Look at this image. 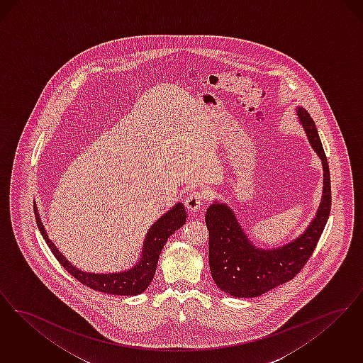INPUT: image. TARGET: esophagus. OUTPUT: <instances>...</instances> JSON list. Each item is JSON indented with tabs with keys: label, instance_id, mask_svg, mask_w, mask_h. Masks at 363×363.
Instances as JSON below:
<instances>
[{
	"label": "esophagus",
	"instance_id": "obj_1",
	"mask_svg": "<svg viewBox=\"0 0 363 363\" xmlns=\"http://www.w3.org/2000/svg\"><path fill=\"white\" fill-rule=\"evenodd\" d=\"M203 201H205V194L203 192L192 191V192H189V196L186 198L184 203H186V207H187L189 211L196 213L198 208L203 203Z\"/></svg>",
	"mask_w": 363,
	"mask_h": 363
}]
</instances>
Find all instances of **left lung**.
Returning <instances> with one entry per match:
<instances>
[{"mask_svg":"<svg viewBox=\"0 0 363 363\" xmlns=\"http://www.w3.org/2000/svg\"><path fill=\"white\" fill-rule=\"evenodd\" d=\"M297 115L309 142L323 161L324 189L315 218L303 235L277 250L256 248L226 205L207 208L208 264L217 286L233 297H259L277 286L291 281L315 252L331 213V177L327 156L309 112L298 107Z\"/></svg>","mask_w":363,"mask_h":363,"instance_id":"1","label":"left lung"}]
</instances>
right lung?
<instances>
[{"label":"right lung","mask_w":363,"mask_h":363,"mask_svg":"<svg viewBox=\"0 0 363 363\" xmlns=\"http://www.w3.org/2000/svg\"><path fill=\"white\" fill-rule=\"evenodd\" d=\"M33 211H35L36 223L42 236L46 240L51 252L61 263V266L70 275H73L77 281H79V284H85L96 291L113 294V296H137V294H141L142 291H145V289L150 284L156 274L158 257L167 240L186 223L184 206L177 203L149 229L143 248H142L141 260L138 262V264H135L131 269L125 272L91 274V272H84L79 268L73 267L63 257L62 253H60V251L55 248V245L48 240V233L40 222L38 208L35 205H33Z\"/></svg>","instance_id":"right-lung-1"}]
</instances>
